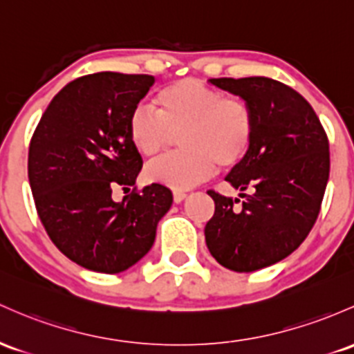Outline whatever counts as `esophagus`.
<instances>
[{"mask_svg":"<svg viewBox=\"0 0 354 354\" xmlns=\"http://www.w3.org/2000/svg\"><path fill=\"white\" fill-rule=\"evenodd\" d=\"M186 198V193L185 192H180V189H176V192H173V200L174 203H181Z\"/></svg>","mask_w":354,"mask_h":354,"instance_id":"esophagus-1","label":"esophagus"}]
</instances>
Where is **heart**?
<instances>
[{
  "mask_svg": "<svg viewBox=\"0 0 354 354\" xmlns=\"http://www.w3.org/2000/svg\"><path fill=\"white\" fill-rule=\"evenodd\" d=\"M156 109L139 104L127 120L131 145L141 156L154 158L181 133V153L146 168V180L173 189H188L230 168L247 154L254 138V115L243 100L196 79L166 85L154 97Z\"/></svg>",
  "mask_w": 354,
  "mask_h": 354,
  "instance_id": "1",
  "label": "heart"
}]
</instances>
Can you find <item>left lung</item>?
Masks as SVG:
<instances>
[{"label":"left lung","mask_w":354,"mask_h":354,"mask_svg":"<svg viewBox=\"0 0 354 354\" xmlns=\"http://www.w3.org/2000/svg\"><path fill=\"white\" fill-rule=\"evenodd\" d=\"M208 82L250 107L254 138L225 176L245 200L235 208L232 198L208 192L215 213L205 240L220 266L254 272L292 254L316 223L329 180L328 136L308 100L286 84L269 77Z\"/></svg>","instance_id":"8db88e82"}]
</instances>
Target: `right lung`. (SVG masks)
<instances>
[{
	"instance_id": "1",
	"label": "right lung",
	"mask_w": 354,
	"mask_h": 354,
	"mask_svg": "<svg viewBox=\"0 0 354 354\" xmlns=\"http://www.w3.org/2000/svg\"><path fill=\"white\" fill-rule=\"evenodd\" d=\"M154 82L153 75L119 72L84 75L53 97L35 129V207L58 250L84 269L119 274L133 267L173 205L171 189L158 183L112 200V189H129L142 168L127 120Z\"/></svg>"
}]
</instances>
